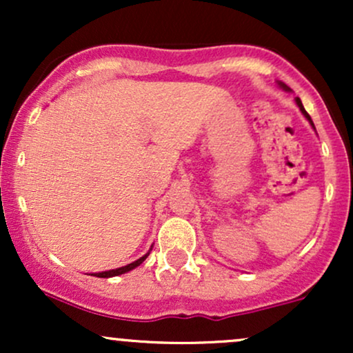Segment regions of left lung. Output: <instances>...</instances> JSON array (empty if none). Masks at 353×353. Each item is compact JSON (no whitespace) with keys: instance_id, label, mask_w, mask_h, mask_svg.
Wrapping results in <instances>:
<instances>
[{"instance_id":"obj_1","label":"left lung","mask_w":353,"mask_h":353,"mask_svg":"<svg viewBox=\"0 0 353 353\" xmlns=\"http://www.w3.org/2000/svg\"><path fill=\"white\" fill-rule=\"evenodd\" d=\"M279 86H281L282 89H285V91H290V88H289V86H287V84H283V83H279ZM295 103H297V106H299V109H301V111H302V114L307 117V121H309V123H310V125H312V128H314V129H315V125H314V123H312L310 116H309V114H307V111H305V109H303V106H302V101L297 98V99H295Z\"/></svg>"}]
</instances>
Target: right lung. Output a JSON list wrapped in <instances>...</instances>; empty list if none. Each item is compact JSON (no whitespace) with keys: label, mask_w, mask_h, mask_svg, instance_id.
<instances>
[{"label":"right lung","mask_w":353,"mask_h":353,"mask_svg":"<svg viewBox=\"0 0 353 353\" xmlns=\"http://www.w3.org/2000/svg\"><path fill=\"white\" fill-rule=\"evenodd\" d=\"M149 255V252L145 254V255H143V257L141 259H137V261H134V262H131V264H128V265H124V267H119V269H112V270H104V272H98V274H91V275H96V277H103V279H108V277H116V275H121V274H125V272H129V270H132V269H136L137 265H141L143 264V262L145 261V257H148Z\"/></svg>","instance_id":"add662e5"}]
</instances>
